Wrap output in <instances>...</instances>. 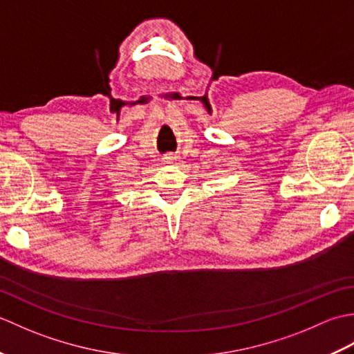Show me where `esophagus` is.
I'll return each instance as SVG.
<instances>
[{"label":"esophagus","instance_id":"obj_1","mask_svg":"<svg viewBox=\"0 0 354 354\" xmlns=\"http://www.w3.org/2000/svg\"><path fill=\"white\" fill-rule=\"evenodd\" d=\"M164 160H165V162H170V164H176V162H178V158H176L175 155H169V156H165Z\"/></svg>","mask_w":354,"mask_h":354}]
</instances>
